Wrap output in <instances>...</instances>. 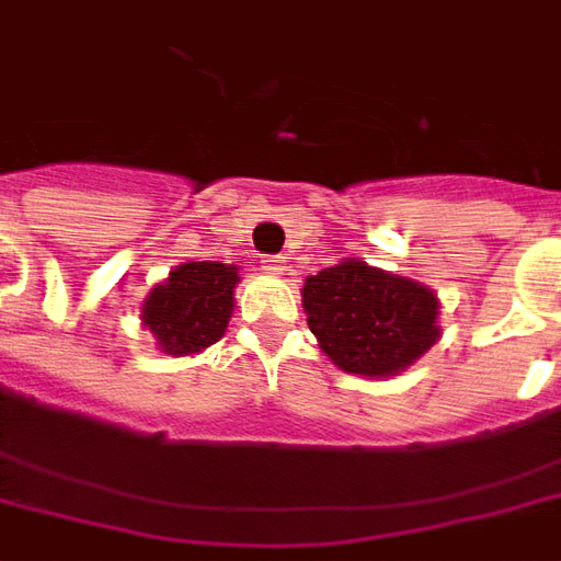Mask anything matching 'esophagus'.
<instances>
[{
    "instance_id": "34e87169",
    "label": "esophagus",
    "mask_w": 561,
    "mask_h": 561,
    "mask_svg": "<svg viewBox=\"0 0 561 561\" xmlns=\"http://www.w3.org/2000/svg\"><path fill=\"white\" fill-rule=\"evenodd\" d=\"M263 268L268 272V275H284L286 260L284 256H263Z\"/></svg>"
}]
</instances>
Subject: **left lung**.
<instances>
[{
	"instance_id": "8db88e82",
	"label": "left lung",
	"mask_w": 561,
	"mask_h": 561,
	"mask_svg": "<svg viewBox=\"0 0 561 561\" xmlns=\"http://www.w3.org/2000/svg\"><path fill=\"white\" fill-rule=\"evenodd\" d=\"M301 301L322 353L346 374H398L439 337V301L431 289L362 260L310 275Z\"/></svg>"
}]
</instances>
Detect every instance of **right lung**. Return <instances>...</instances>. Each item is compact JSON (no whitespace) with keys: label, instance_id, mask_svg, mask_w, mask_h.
Wrapping results in <instances>:
<instances>
[{"label":"right lung","instance_id":"add662e5","mask_svg":"<svg viewBox=\"0 0 561 561\" xmlns=\"http://www.w3.org/2000/svg\"><path fill=\"white\" fill-rule=\"evenodd\" d=\"M239 275L224 263H185L142 301V322L170 355H191L224 337Z\"/></svg>","mask_w":561,"mask_h":561}]
</instances>
